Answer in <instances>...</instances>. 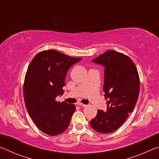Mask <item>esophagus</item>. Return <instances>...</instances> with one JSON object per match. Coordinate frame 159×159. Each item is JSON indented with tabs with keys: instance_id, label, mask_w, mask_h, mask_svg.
Here are the masks:
<instances>
[{
	"instance_id": "34e87169",
	"label": "esophagus",
	"mask_w": 159,
	"mask_h": 159,
	"mask_svg": "<svg viewBox=\"0 0 159 159\" xmlns=\"http://www.w3.org/2000/svg\"><path fill=\"white\" fill-rule=\"evenodd\" d=\"M77 104H78V105H79V106H81V107H85L87 106V105H86V104H82V103H80V102H78Z\"/></svg>"
}]
</instances>
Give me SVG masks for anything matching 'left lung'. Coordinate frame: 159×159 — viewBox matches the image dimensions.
Listing matches in <instances>:
<instances>
[{"label":"left lung","mask_w":159,"mask_h":159,"mask_svg":"<svg viewBox=\"0 0 159 159\" xmlns=\"http://www.w3.org/2000/svg\"><path fill=\"white\" fill-rule=\"evenodd\" d=\"M92 61L104 66L103 90L107 110H98L90 123L98 133H110L117 130L129 113L133 111L139 93V74L128 56L114 50L107 51Z\"/></svg>","instance_id":"8db88e82"}]
</instances>
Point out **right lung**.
I'll return each mask as SVG.
<instances>
[{
  "instance_id": "right-lung-1",
  "label": "right lung",
  "mask_w": 159,
  "mask_h": 159,
  "mask_svg": "<svg viewBox=\"0 0 159 159\" xmlns=\"http://www.w3.org/2000/svg\"><path fill=\"white\" fill-rule=\"evenodd\" d=\"M81 59L55 50H43L28 66L24 83L25 105L36 125L48 135H58L69 127L76 107L60 103L56 98L64 92L68 70Z\"/></svg>"
}]
</instances>
